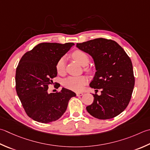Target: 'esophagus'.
I'll return each instance as SVG.
<instances>
[{
	"instance_id": "34e87169",
	"label": "esophagus",
	"mask_w": 150,
	"mask_h": 150,
	"mask_svg": "<svg viewBox=\"0 0 150 150\" xmlns=\"http://www.w3.org/2000/svg\"><path fill=\"white\" fill-rule=\"evenodd\" d=\"M76 94H77V96H82L84 94V93L83 92H77V93H76Z\"/></svg>"
}]
</instances>
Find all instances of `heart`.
Listing matches in <instances>:
<instances>
[{
	"label": "heart",
	"instance_id": "b5f03b06",
	"mask_svg": "<svg viewBox=\"0 0 150 150\" xmlns=\"http://www.w3.org/2000/svg\"><path fill=\"white\" fill-rule=\"evenodd\" d=\"M72 57L73 59L83 66H86L89 63V57L86 52L81 50H75L73 52ZM66 60L64 57H61L56 64L57 71L62 74L65 71ZM88 83V79L85 76L79 77H68L63 81V86L75 92H79L83 89L84 85Z\"/></svg>",
	"mask_w": 150,
	"mask_h": 150
}]
</instances>
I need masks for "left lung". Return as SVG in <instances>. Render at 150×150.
Segmentation results:
<instances>
[{
    "instance_id": "left-lung-1",
    "label": "left lung",
    "mask_w": 150,
    "mask_h": 150,
    "mask_svg": "<svg viewBox=\"0 0 150 150\" xmlns=\"http://www.w3.org/2000/svg\"><path fill=\"white\" fill-rule=\"evenodd\" d=\"M76 46L92 57L96 72L90 86L101 90L100 96L93 94V102L86 107L88 112L100 120L119 115L127 107L134 86L130 58L118 43L105 38Z\"/></svg>"
}]
</instances>
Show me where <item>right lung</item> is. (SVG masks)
<instances>
[{
    "instance_id": "right-lung-1",
    "label": "right lung",
    "mask_w": 150,
    "mask_h": 150,
    "mask_svg": "<svg viewBox=\"0 0 150 150\" xmlns=\"http://www.w3.org/2000/svg\"><path fill=\"white\" fill-rule=\"evenodd\" d=\"M75 44L42 43L23 56L16 69V88L26 114L35 121L47 124L66 112L69 99L76 96L62 88L59 92H47L57 77L56 64Z\"/></svg>"
}]
</instances>
